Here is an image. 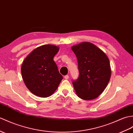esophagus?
I'll use <instances>...</instances> for the list:
<instances>
[{"label":"esophagus","mask_w":133,"mask_h":133,"mask_svg":"<svg viewBox=\"0 0 133 133\" xmlns=\"http://www.w3.org/2000/svg\"><path fill=\"white\" fill-rule=\"evenodd\" d=\"M64 79H68L69 78V76L66 75H65V76H64Z\"/></svg>","instance_id":"esophagus-1"}]
</instances>
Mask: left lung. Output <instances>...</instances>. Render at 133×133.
<instances>
[{"label":"left lung","mask_w":133,"mask_h":133,"mask_svg":"<svg viewBox=\"0 0 133 133\" xmlns=\"http://www.w3.org/2000/svg\"><path fill=\"white\" fill-rule=\"evenodd\" d=\"M78 63L79 76L72 82L77 96L90 100L98 97L105 89L111 76L110 62L104 51L89 42L71 47Z\"/></svg>","instance_id":"8db88e82"}]
</instances>
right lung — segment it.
I'll list each match as a JSON object with an SVG mask.
<instances>
[{
    "instance_id": "right-lung-1",
    "label": "right lung",
    "mask_w": 133,
    "mask_h": 133,
    "mask_svg": "<svg viewBox=\"0 0 133 133\" xmlns=\"http://www.w3.org/2000/svg\"><path fill=\"white\" fill-rule=\"evenodd\" d=\"M59 48L44 45L33 50L25 58L21 68V75L28 89L41 97L54 94L63 79L59 74L54 57Z\"/></svg>"
}]
</instances>
